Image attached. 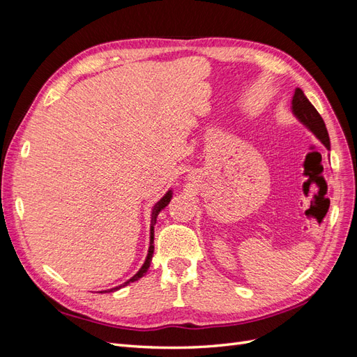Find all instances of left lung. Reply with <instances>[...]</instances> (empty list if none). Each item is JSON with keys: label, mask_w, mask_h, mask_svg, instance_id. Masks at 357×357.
<instances>
[{"label": "left lung", "mask_w": 357, "mask_h": 357, "mask_svg": "<svg viewBox=\"0 0 357 357\" xmlns=\"http://www.w3.org/2000/svg\"><path fill=\"white\" fill-rule=\"evenodd\" d=\"M291 112L299 119V121L304 123L310 131L314 134L320 142L326 146V149H331V142H329V135H328V129L325 122H323L321 116L319 112L314 109L307 96L302 92V89L296 88L294 100H291Z\"/></svg>", "instance_id": "left-lung-1"}]
</instances>
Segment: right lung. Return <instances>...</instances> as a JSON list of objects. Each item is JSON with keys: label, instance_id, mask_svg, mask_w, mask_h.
Instances as JSON below:
<instances>
[{"label": "right lung", "instance_id": "add662e5", "mask_svg": "<svg viewBox=\"0 0 357 357\" xmlns=\"http://www.w3.org/2000/svg\"><path fill=\"white\" fill-rule=\"evenodd\" d=\"M171 198H172V192L171 190H168L167 193H165V197L164 198H160L156 204H155V207H153V211H152V226H150V247H149V253H147V257H146V262L143 264V266L139 268V271L132 277V278H129L128 282H125L123 284H121V286H116V287H113V289H109V290H104L105 294H109V291H114V290H119V289H122V287H125V286H128L129 283H134V282H137L138 278H142L143 275H146V273H147V269H149V266H150V262H152V257H153V250H155V245H153V238H155V235H153V228H155V223H156V218H158V214L164 210L167 205L169 204V201H171ZM104 291H101V294H104Z\"/></svg>", "mask_w": 357, "mask_h": 357}]
</instances>
